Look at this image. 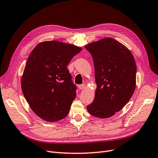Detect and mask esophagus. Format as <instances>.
<instances>
[{"instance_id":"esophagus-1","label":"esophagus","mask_w":158,"mask_h":158,"mask_svg":"<svg viewBox=\"0 0 158 158\" xmlns=\"http://www.w3.org/2000/svg\"><path fill=\"white\" fill-rule=\"evenodd\" d=\"M78 88H79L80 90H83V89L85 88V84L79 85H78Z\"/></svg>"}]
</instances>
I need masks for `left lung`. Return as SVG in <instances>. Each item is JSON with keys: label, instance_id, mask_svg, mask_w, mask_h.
Instances as JSON below:
<instances>
[{"label": "left lung", "instance_id": "left-lung-1", "mask_svg": "<svg viewBox=\"0 0 158 158\" xmlns=\"http://www.w3.org/2000/svg\"><path fill=\"white\" fill-rule=\"evenodd\" d=\"M85 48L92 55L97 85L94 100L87 106V110L96 117H111L126 106L135 90V58L124 45L111 38Z\"/></svg>", "mask_w": 158, "mask_h": 158}]
</instances>
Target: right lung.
I'll return each instance as SVG.
<instances>
[{"label": "right lung", "instance_id": "obj_1", "mask_svg": "<svg viewBox=\"0 0 158 158\" xmlns=\"http://www.w3.org/2000/svg\"><path fill=\"white\" fill-rule=\"evenodd\" d=\"M82 49L58 41L39 43L29 55L21 77V89L29 106L42 119L64 118L76 97L67 66Z\"/></svg>", "mask_w": 158, "mask_h": 158}]
</instances>
